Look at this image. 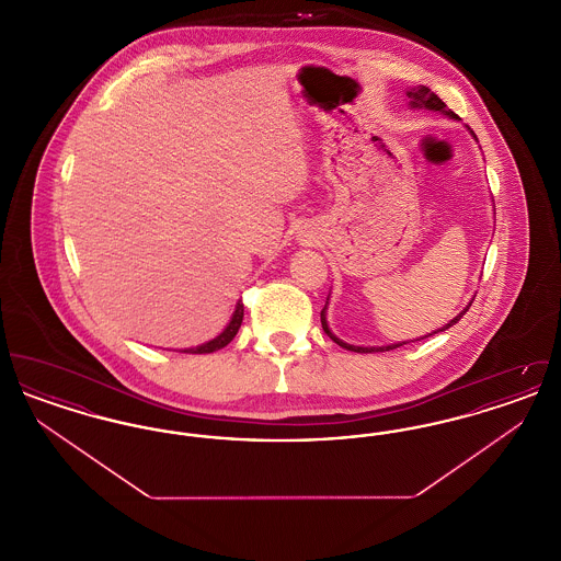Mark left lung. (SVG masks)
Masks as SVG:
<instances>
[{
    "label": "left lung",
    "instance_id": "left-lung-1",
    "mask_svg": "<svg viewBox=\"0 0 561 561\" xmlns=\"http://www.w3.org/2000/svg\"><path fill=\"white\" fill-rule=\"evenodd\" d=\"M405 96H408V103H410V108H428V111H437V113H442V115H446V117H450V119H458L456 117V113L450 111V108L446 107V103L435 94V92H431L427 85H414V88H408L405 90ZM467 130L473 134V130L467 126ZM473 138L478 140V136L473 134ZM476 298V296H473ZM473 298H471V302H473ZM328 300H330V294H328V298H325V307L321 309V328H323V332L339 345V347L347 348V351H355V353H382V351H391V348L401 347V345H405V343H396V345H382V347H357V345H348L345 341H341L332 330H330V325H328V318H325V311H328ZM471 302L456 316L453 320L448 321L446 325H442V328H437V330H433L431 334H425V336H421V339H427V336H433V334H437V332H444V330H448V328H453L454 323H458L460 318L469 311V307H471ZM421 339H416V341H421Z\"/></svg>",
    "mask_w": 561,
    "mask_h": 561
}]
</instances>
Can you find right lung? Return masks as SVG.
<instances>
[{"instance_id":"add662e5","label":"right lung","mask_w":561,"mask_h":561,"mask_svg":"<svg viewBox=\"0 0 561 561\" xmlns=\"http://www.w3.org/2000/svg\"><path fill=\"white\" fill-rule=\"evenodd\" d=\"M241 320H243V302L240 300V302L236 305V311H233L231 320H229V323L225 325V330H222L218 336H214L213 341H208V343H204V345L181 348V351H183V353H214V351H218V348L227 347V345L236 339V334H238V330H240Z\"/></svg>"}]
</instances>
